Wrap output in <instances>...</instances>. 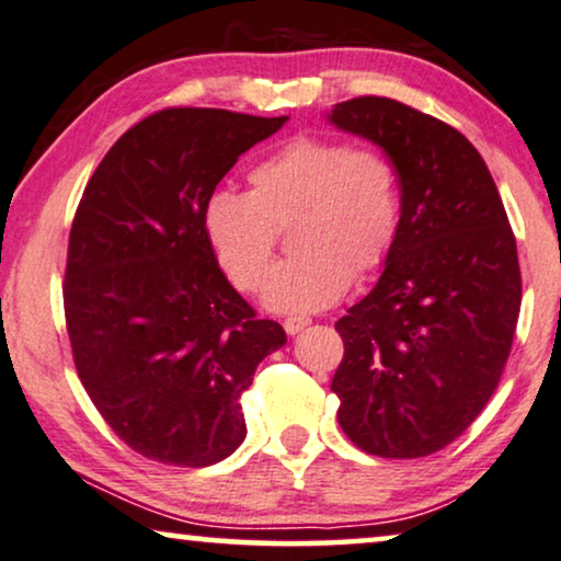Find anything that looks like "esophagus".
Listing matches in <instances>:
<instances>
[{"label":"esophagus","mask_w":561,"mask_h":561,"mask_svg":"<svg viewBox=\"0 0 561 561\" xmlns=\"http://www.w3.org/2000/svg\"><path fill=\"white\" fill-rule=\"evenodd\" d=\"M310 318L307 314H289V318H284V330H287V335H297L299 330H305L307 325H310Z\"/></svg>","instance_id":"esophagus-1"}]
</instances>
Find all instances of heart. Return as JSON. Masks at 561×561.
<instances>
[{"label": "heart", "mask_w": 561, "mask_h": 561, "mask_svg": "<svg viewBox=\"0 0 561 561\" xmlns=\"http://www.w3.org/2000/svg\"><path fill=\"white\" fill-rule=\"evenodd\" d=\"M282 230L296 256L273 273L266 305L277 312L330 307L397 247V168L376 147L302 134L251 168L249 193L220 187L205 198V239L228 282L247 295L264 287Z\"/></svg>", "instance_id": "b5f03b06"}]
</instances>
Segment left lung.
<instances>
[{"label": "left lung", "mask_w": 561, "mask_h": 561, "mask_svg": "<svg viewBox=\"0 0 561 561\" xmlns=\"http://www.w3.org/2000/svg\"><path fill=\"white\" fill-rule=\"evenodd\" d=\"M330 122L381 147L401 183L381 279L335 322L337 422L363 453L414 460L460 437L501 381L520 310L516 236L483 157L449 124L386 96L343 101Z\"/></svg>", "instance_id": "obj_1"}]
</instances>
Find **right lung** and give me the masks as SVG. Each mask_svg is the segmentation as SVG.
I'll return each instance as SVG.
<instances>
[{
    "instance_id": "1",
    "label": "right lung",
    "mask_w": 561,
    "mask_h": 561,
    "mask_svg": "<svg viewBox=\"0 0 561 561\" xmlns=\"http://www.w3.org/2000/svg\"><path fill=\"white\" fill-rule=\"evenodd\" d=\"M287 116L172 106L126 129L85 185L68 239L62 307L85 393L124 445L205 468L247 437L241 393L287 343L231 287L203 205Z\"/></svg>"
}]
</instances>
